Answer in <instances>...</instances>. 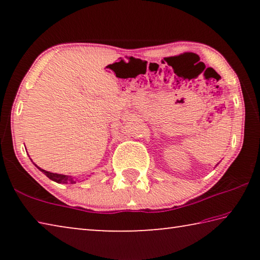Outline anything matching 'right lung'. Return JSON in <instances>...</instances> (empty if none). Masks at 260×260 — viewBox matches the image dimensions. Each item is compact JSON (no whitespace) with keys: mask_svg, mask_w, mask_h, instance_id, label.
<instances>
[{"mask_svg":"<svg viewBox=\"0 0 260 260\" xmlns=\"http://www.w3.org/2000/svg\"><path fill=\"white\" fill-rule=\"evenodd\" d=\"M35 166H37V165H35ZM38 169L42 171V172L45 173L50 180H52V181H55L57 183H76V181H74V180L71 177H67V175H63V174L50 173V172H48V171L40 169V167H38Z\"/></svg>","mask_w":260,"mask_h":260,"instance_id":"add662e5","label":"right lung"}]
</instances>
